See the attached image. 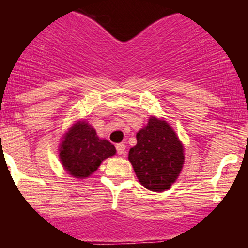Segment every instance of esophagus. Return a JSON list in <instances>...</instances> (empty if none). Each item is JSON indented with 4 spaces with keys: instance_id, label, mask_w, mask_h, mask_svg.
I'll return each mask as SVG.
<instances>
[{
    "instance_id": "esophagus-1",
    "label": "esophagus",
    "mask_w": 248,
    "mask_h": 248,
    "mask_svg": "<svg viewBox=\"0 0 248 248\" xmlns=\"http://www.w3.org/2000/svg\"><path fill=\"white\" fill-rule=\"evenodd\" d=\"M115 148H117V153L119 155H124V154H125V149H126L125 144H123V143L117 144V145H115Z\"/></svg>"
}]
</instances>
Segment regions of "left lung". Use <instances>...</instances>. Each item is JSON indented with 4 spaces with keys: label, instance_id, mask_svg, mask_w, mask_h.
Returning a JSON list of instances; mask_svg holds the SVG:
<instances>
[{
    "label": "left lung",
    "instance_id": "left-lung-1",
    "mask_svg": "<svg viewBox=\"0 0 248 248\" xmlns=\"http://www.w3.org/2000/svg\"><path fill=\"white\" fill-rule=\"evenodd\" d=\"M129 161L144 187L161 192L170 189L180 174L184 149L168 123L151 117L137 134V145L129 150Z\"/></svg>",
    "mask_w": 248,
    "mask_h": 248
}]
</instances>
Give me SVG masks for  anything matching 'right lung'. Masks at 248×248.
I'll return each instance as SVG.
<instances>
[{
  "label": "right lung",
  "instance_id": "right-lung-1",
  "mask_svg": "<svg viewBox=\"0 0 248 248\" xmlns=\"http://www.w3.org/2000/svg\"><path fill=\"white\" fill-rule=\"evenodd\" d=\"M115 154V148L108 140L99 139L88 123H77L67 133L61 145V161L74 177L93 174L100 163Z\"/></svg>",
  "mask_w": 248,
  "mask_h": 248
}]
</instances>
